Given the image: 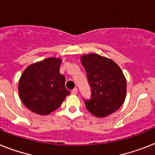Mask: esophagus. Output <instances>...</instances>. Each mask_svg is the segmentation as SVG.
<instances>
[{
  "label": "esophagus",
  "mask_w": 155,
  "mask_h": 155,
  "mask_svg": "<svg viewBox=\"0 0 155 155\" xmlns=\"http://www.w3.org/2000/svg\"><path fill=\"white\" fill-rule=\"evenodd\" d=\"M71 93L74 94H75L78 93V89L77 88H74L73 90H71Z\"/></svg>",
  "instance_id": "1"
}]
</instances>
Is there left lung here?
Masks as SVG:
<instances>
[{
	"label": "left lung",
	"instance_id": "left-lung-1",
	"mask_svg": "<svg viewBox=\"0 0 155 155\" xmlns=\"http://www.w3.org/2000/svg\"><path fill=\"white\" fill-rule=\"evenodd\" d=\"M80 60L91 89V97L84 100L87 110L97 117L117 111L124 103L127 90L120 68L113 60L96 53L83 55Z\"/></svg>",
	"mask_w": 155,
	"mask_h": 155
}]
</instances>
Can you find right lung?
I'll list each match as a JSON object with an SVG mask.
<instances>
[{
  "label": "right lung",
  "mask_w": 155,
  "mask_h": 155,
  "mask_svg": "<svg viewBox=\"0 0 155 155\" xmlns=\"http://www.w3.org/2000/svg\"><path fill=\"white\" fill-rule=\"evenodd\" d=\"M61 59L49 58L32 64L19 79V97L33 113L48 115L60 107L70 91L65 88V78L60 73Z\"/></svg>",
  "instance_id": "right-lung-1"
}]
</instances>
